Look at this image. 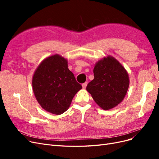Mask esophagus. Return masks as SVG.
I'll return each instance as SVG.
<instances>
[{
    "label": "esophagus",
    "mask_w": 159,
    "mask_h": 159,
    "mask_svg": "<svg viewBox=\"0 0 159 159\" xmlns=\"http://www.w3.org/2000/svg\"><path fill=\"white\" fill-rule=\"evenodd\" d=\"M87 85H88V82H87V81H86V82H85V83H84V84H82V87H83V88H84V89H85V88H86V86H87Z\"/></svg>",
    "instance_id": "1"
}]
</instances>
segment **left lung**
<instances>
[{"instance_id":"left-lung-1","label":"left lung","mask_w":159,"mask_h":159,"mask_svg":"<svg viewBox=\"0 0 159 159\" xmlns=\"http://www.w3.org/2000/svg\"><path fill=\"white\" fill-rule=\"evenodd\" d=\"M94 79L86 89L99 106L108 110L121 103L129 85L127 71L113 57L99 61L93 69Z\"/></svg>"}]
</instances>
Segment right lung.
<instances>
[{"instance_id":"add662e5","label":"right lung","mask_w":159,"mask_h":159,"mask_svg":"<svg viewBox=\"0 0 159 159\" xmlns=\"http://www.w3.org/2000/svg\"><path fill=\"white\" fill-rule=\"evenodd\" d=\"M38 102L47 111L60 115L68 110L72 99L82 86L68 68V61L59 55L43 60L32 78Z\"/></svg>"}]
</instances>
